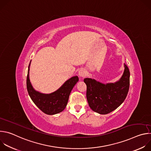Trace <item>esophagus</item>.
Returning a JSON list of instances; mask_svg holds the SVG:
<instances>
[{"instance_id":"esophagus-1","label":"esophagus","mask_w":151,"mask_h":151,"mask_svg":"<svg viewBox=\"0 0 151 151\" xmlns=\"http://www.w3.org/2000/svg\"><path fill=\"white\" fill-rule=\"evenodd\" d=\"M86 70L84 69H81L78 72V75L81 78H84L86 76Z\"/></svg>"}]
</instances>
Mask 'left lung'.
Returning <instances> with one entry per match:
<instances>
[{
  "label": "left lung",
  "instance_id": "8db88e82",
  "mask_svg": "<svg viewBox=\"0 0 151 151\" xmlns=\"http://www.w3.org/2000/svg\"><path fill=\"white\" fill-rule=\"evenodd\" d=\"M121 78L115 83L103 84L85 78L87 99L90 108L100 114H107L118 107L125 99L130 87V71L126 64Z\"/></svg>",
  "mask_w": 151,
  "mask_h": 151
}]
</instances>
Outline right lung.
Wrapping results in <instances>:
<instances>
[{"label":"right lung","mask_w":151,"mask_h":151,"mask_svg":"<svg viewBox=\"0 0 151 151\" xmlns=\"http://www.w3.org/2000/svg\"><path fill=\"white\" fill-rule=\"evenodd\" d=\"M27 76V89L28 93L38 108L47 115H54L62 112L66 108L69 95L75 85L79 81L78 76H73L68 80L56 91L44 94L35 91L29 79V66Z\"/></svg>","instance_id":"add662e5"}]
</instances>
